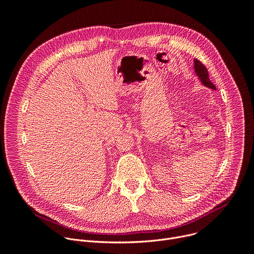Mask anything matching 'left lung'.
Instances as JSON below:
<instances>
[{
  "mask_svg": "<svg viewBox=\"0 0 254 254\" xmlns=\"http://www.w3.org/2000/svg\"><path fill=\"white\" fill-rule=\"evenodd\" d=\"M194 70H195V73L197 74V76L200 79L202 84H204L205 86H207L211 89L216 90L215 85L209 79V73H208L207 68L198 59H194Z\"/></svg>",
  "mask_w": 254,
  "mask_h": 254,
  "instance_id": "8db88e82",
  "label": "left lung"
}]
</instances>
